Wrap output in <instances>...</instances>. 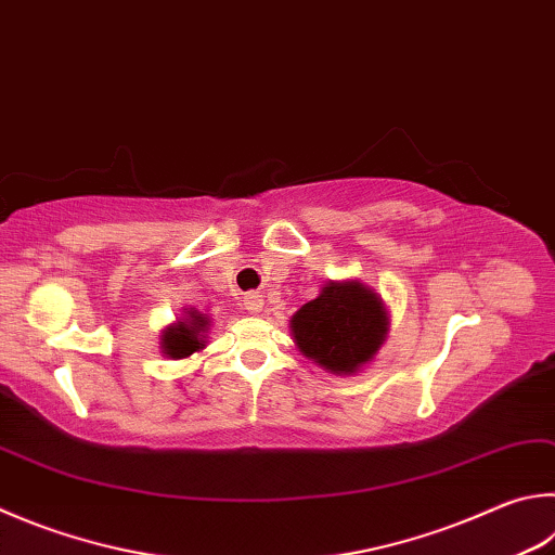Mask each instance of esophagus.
<instances>
[{
  "label": "esophagus",
  "mask_w": 555,
  "mask_h": 555,
  "mask_svg": "<svg viewBox=\"0 0 555 555\" xmlns=\"http://www.w3.org/2000/svg\"><path fill=\"white\" fill-rule=\"evenodd\" d=\"M261 308H264V298L259 294H247L245 296V310L251 312V315H259Z\"/></svg>",
  "instance_id": "obj_1"
}]
</instances>
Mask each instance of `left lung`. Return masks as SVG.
<instances>
[{"label": "left lung", "instance_id": "8db88e82", "mask_svg": "<svg viewBox=\"0 0 555 555\" xmlns=\"http://www.w3.org/2000/svg\"><path fill=\"white\" fill-rule=\"evenodd\" d=\"M291 337L310 364L335 376H354L376 359L390 315L376 288L359 279L327 281L318 298L288 320Z\"/></svg>", "mask_w": 555, "mask_h": 555}]
</instances>
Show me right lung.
<instances>
[{"mask_svg":"<svg viewBox=\"0 0 555 555\" xmlns=\"http://www.w3.org/2000/svg\"><path fill=\"white\" fill-rule=\"evenodd\" d=\"M210 330V318L196 308H184L181 318L159 332V349L167 359H189L196 351L206 349V332Z\"/></svg>","mask_w":555,"mask_h":555,"instance_id":"right-lung-1","label":"right lung"}]
</instances>
